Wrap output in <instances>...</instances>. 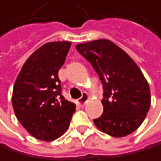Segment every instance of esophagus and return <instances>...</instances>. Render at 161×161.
Returning a JSON list of instances; mask_svg holds the SVG:
<instances>
[{
  "label": "esophagus",
  "mask_w": 161,
  "mask_h": 161,
  "mask_svg": "<svg viewBox=\"0 0 161 161\" xmlns=\"http://www.w3.org/2000/svg\"><path fill=\"white\" fill-rule=\"evenodd\" d=\"M89 99V95L87 94V92H84L83 94V96L80 97L79 99H78V104L80 105V106H84L85 105V103L87 102V100Z\"/></svg>",
  "instance_id": "1"
}]
</instances>
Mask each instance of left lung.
<instances>
[{"mask_svg": "<svg viewBox=\"0 0 161 161\" xmlns=\"http://www.w3.org/2000/svg\"><path fill=\"white\" fill-rule=\"evenodd\" d=\"M75 47L91 63L103 86V113L94 120L96 126L113 137H124L135 131L151 105L150 87L138 65L108 39Z\"/></svg>", "mask_w": 161, "mask_h": 161, "instance_id": "left-lung-1", "label": "left lung"}]
</instances>
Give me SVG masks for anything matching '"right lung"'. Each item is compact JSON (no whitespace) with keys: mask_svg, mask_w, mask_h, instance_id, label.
I'll return each instance as SVG.
<instances>
[{"mask_svg":"<svg viewBox=\"0 0 161 161\" xmlns=\"http://www.w3.org/2000/svg\"><path fill=\"white\" fill-rule=\"evenodd\" d=\"M70 45L69 41L42 45L28 58L13 87L16 118L31 135L42 141L62 136L76 109L62 95L58 76Z\"/></svg>","mask_w":161,"mask_h":161,"instance_id":"add662e5","label":"right lung"}]
</instances>
